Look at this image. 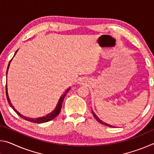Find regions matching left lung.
I'll return each mask as SVG.
<instances>
[{
	"label": "left lung",
	"instance_id": "1",
	"mask_svg": "<svg viewBox=\"0 0 154 154\" xmlns=\"http://www.w3.org/2000/svg\"><path fill=\"white\" fill-rule=\"evenodd\" d=\"M92 114H93V116H94V118H95V119H96V120H97V121H98V122H99V123H100L101 124L105 125V126H109V127H112V126H111V125H109V124H106V123H105V122H103V121H101V120H100V119H99V118H98V117L96 116V114H95L94 113V112H93V111H92Z\"/></svg>",
	"mask_w": 154,
	"mask_h": 154
}]
</instances>
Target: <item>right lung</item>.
I'll return each mask as SVG.
<instances>
[{
	"instance_id": "right-lung-1",
	"label": "right lung",
	"mask_w": 154,
	"mask_h": 154,
	"mask_svg": "<svg viewBox=\"0 0 154 154\" xmlns=\"http://www.w3.org/2000/svg\"><path fill=\"white\" fill-rule=\"evenodd\" d=\"M17 51H16L17 52ZM16 52H15V54H16ZM12 60V59H11ZM11 60H10L9 65H8V67H7V71H8V69H9V65H10V62H11ZM70 90V88H69L66 91V92L64 93V94L61 96V98H60V100L58 101V105H57L55 109V110L54 111H52L51 113H49L48 115H47L45 117H42V118H36V119H34V118H26V117H25L24 116H22V115H21L19 112H17L16 111V109H15V108L14 107V106L11 105V102H10V99L9 98V96H8V92H7V83H6V96H7V101H8V103L9 104V105L11 106V107L14 109L15 111V112H16V113L21 118L24 119L25 120H27V121H29L31 122H34V123H37V124H40V123H44V122H49L51 120V119H53L56 118V117L58 116V115L60 113V112L61 111V108H62V102H63L64 100V96H66V93L68 92Z\"/></svg>"
}]
</instances>
